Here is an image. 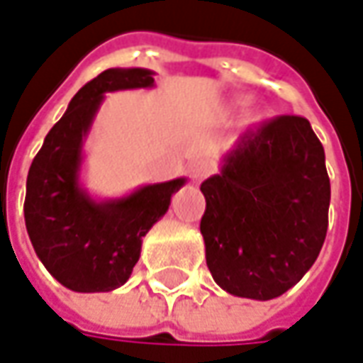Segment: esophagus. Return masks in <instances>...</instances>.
<instances>
[{
    "label": "esophagus",
    "mask_w": 363,
    "mask_h": 363,
    "mask_svg": "<svg viewBox=\"0 0 363 363\" xmlns=\"http://www.w3.org/2000/svg\"><path fill=\"white\" fill-rule=\"evenodd\" d=\"M213 165H211L210 160L206 157H198L189 164V176L194 177V182H201L206 176H210Z\"/></svg>",
    "instance_id": "34e87169"
}]
</instances>
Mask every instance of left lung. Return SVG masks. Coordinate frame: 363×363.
Segmentation results:
<instances>
[{
	"label": "left lung",
	"mask_w": 363,
	"mask_h": 363,
	"mask_svg": "<svg viewBox=\"0 0 363 363\" xmlns=\"http://www.w3.org/2000/svg\"><path fill=\"white\" fill-rule=\"evenodd\" d=\"M199 189L206 262L223 291L274 300L318 259L330 177L323 145L306 118L281 116L242 135Z\"/></svg>",
	"instance_id": "1"
}]
</instances>
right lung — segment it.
I'll return each mask as SVG.
<instances>
[{
    "mask_svg": "<svg viewBox=\"0 0 363 363\" xmlns=\"http://www.w3.org/2000/svg\"><path fill=\"white\" fill-rule=\"evenodd\" d=\"M153 75L145 67L101 72L72 97L31 162L23 206L29 240L45 269L72 291L123 286L140 259L143 235L187 184V177H176L119 198H97L82 179L85 142L106 94L155 87Z\"/></svg>",
    "mask_w": 363,
    "mask_h": 363,
    "instance_id": "add662e5",
    "label": "right lung"
}]
</instances>
